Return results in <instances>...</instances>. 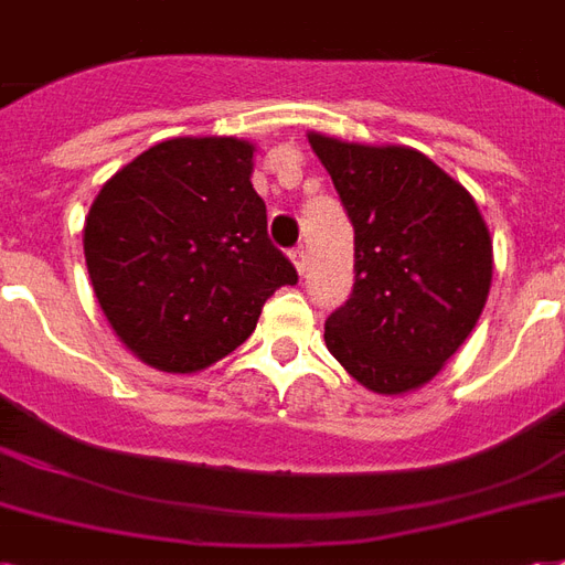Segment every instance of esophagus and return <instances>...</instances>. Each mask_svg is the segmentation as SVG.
<instances>
[{
	"instance_id": "esophagus-1",
	"label": "esophagus",
	"mask_w": 565,
	"mask_h": 565,
	"mask_svg": "<svg viewBox=\"0 0 565 565\" xmlns=\"http://www.w3.org/2000/svg\"><path fill=\"white\" fill-rule=\"evenodd\" d=\"M292 264H296V269H299V275H305V269H308V254H305V248H292L290 252Z\"/></svg>"
}]
</instances>
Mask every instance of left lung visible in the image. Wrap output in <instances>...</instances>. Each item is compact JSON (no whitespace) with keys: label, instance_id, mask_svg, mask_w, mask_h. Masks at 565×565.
Masks as SVG:
<instances>
[{"label":"left lung","instance_id":"8db88e82","mask_svg":"<svg viewBox=\"0 0 565 565\" xmlns=\"http://www.w3.org/2000/svg\"><path fill=\"white\" fill-rule=\"evenodd\" d=\"M308 139L355 227V284L326 320V347L370 391L406 394L436 376L483 313L489 227L417 150Z\"/></svg>","mask_w":565,"mask_h":565}]
</instances>
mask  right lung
<instances>
[{"label": "right lung", "mask_w": 565, "mask_h": 565, "mask_svg": "<svg viewBox=\"0 0 565 565\" xmlns=\"http://www.w3.org/2000/svg\"><path fill=\"white\" fill-rule=\"evenodd\" d=\"M239 139L159 141L94 198L85 264L106 320L150 367L195 373L234 352L296 266L266 234Z\"/></svg>", "instance_id": "1"}]
</instances>
